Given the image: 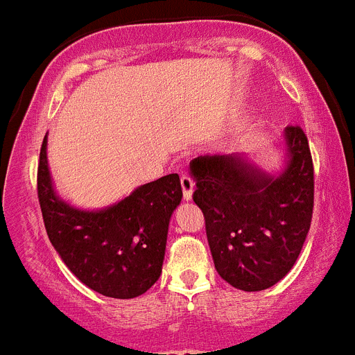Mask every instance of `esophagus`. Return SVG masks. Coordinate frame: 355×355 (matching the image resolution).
I'll return each instance as SVG.
<instances>
[{
    "label": "esophagus",
    "instance_id": "esophagus-1",
    "mask_svg": "<svg viewBox=\"0 0 355 355\" xmlns=\"http://www.w3.org/2000/svg\"><path fill=\"white\" fill-rule=\"evenodd\" d=\"M181 188H183V197L187 200L192 199L193 196V188H196V183L190 175H181Z\"/></svg>",
    "mask_w": 355,
    "mask_h": 355
}]
</instances>
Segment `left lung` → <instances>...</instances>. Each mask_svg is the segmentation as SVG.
Masks as SVG:
<instances>
[{"instance_id": "1", "label": "left lung", "mask_w": 355, "mask_h": 355, "mask_svg": "<svg viewBox=\"0 0 355 355\" xmlns=\"http://www.w3.org/2000/svg\"><path fill=\"white\" fill-rule=\"evenodd\" d=\"M284 167L266 172L245 155L190 162L193 202L202 209L213 263L243 291L277 284L293 268L313 216L315 175L307 137L284 128Z\"/></svg>"}]
</instances>
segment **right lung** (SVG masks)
I'll use <instances>...</instances> for the list:
<instances>
[{
  "mask_svg": "<svg viewBox=\"0 0 355 355\" xmlns=\"http://www.w3.org/2000/svg\"><path fill=\"white\" fill-rule=\"evenodd\" d=\"M37 192L51 245L85 286L112 299H135L158 281L168 222L183 197L180 175L142 184L106 208H76L56 193L46 135Z\"/></svg>",
  "mask_w": 355,
  "mask_h": 355,
  "instance_id": "right-lung-1",
  "label": "right lung"
}]
</instances>
